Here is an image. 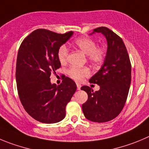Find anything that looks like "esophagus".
I'll return each mask as SVG.
<instances>
[{
  "label": "esophagus",
  "instance_id": "34e87169",
  "mask_svg": "<svg viewBox=\"0 0 149 149\" xmlns=\"http://www.w3.org/2000/svg\"><path fill=\"white\" fill-rule=\"evenodd\" d=\"M76 86H77V90H80L81 89V84H76Z\"/></svg>",
  "mask_w": 149,
  "mask_h": 149
}]
</instances>
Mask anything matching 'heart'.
<instances>
[{
  "label": "heart",
  "instance_id": "1",
  "mask_svg": "<svg viewBox=\"0 0 149 149\" xmlns=\"http://www.w3.org/2000/svg\"><path fill=\"white\" fill-rule=\"evenodd\" d=\"M74 45L87 54V59L92 63L98 65L102 63L107 56V49L104 46H97V43L90 37H79L74 42ZM69 49L65 45H62L57 52L58 59L60 63L65 64L68 61ZM68 76L76 81H82L84 77L90 74V70L87 67L72 66L68 70Z\"/></svg>",
  "mask_w": 149,
  "mask_h": 149
}]
</instances>
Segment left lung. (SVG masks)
Returning <instances> with one entry per match:
<instances>
[{
	"instance_id": "obj_1",
	"label": "left lung",
	"mask_w": 149,
	"mask_h": 149,
	"mask_svg": "<svg viewBox=\"0 0 149 149\" xmlns=\"http://www.w3.org/2000/svg\"><path fill=\"white\" fill-rule=\"evenodd\" d=\"M93 31L105 36L107 53L103 66L89 81L98 84L100 90L93 92L88 86L81 87V90L88 95L82 110L89 120L104 123L115 118L126 104L131 84L132 65L124 42L118 35L103 26Z\"/></svg>"
}]
</instances>
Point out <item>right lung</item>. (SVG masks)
<instances>
[{"instance_id": "1", "label": "right lung", "mask_w": 149, "mask_h": 149, "mask_svg": "<svg viewBox=\"0 0 149 149\" xmlns=\"http://www.w3.org/2000/svg\"><path fill=\"white\" fill-rule=\"evenodd\" d=\"M73 31L57 34L47 29L34 31L22 42L16 64L18 95L25 110L37 121L54 123L66 115L67 104L76 90V84L62 75L59 85L51 83V73L61 67L59 48Z\"/></svg>"}]
</instances>
